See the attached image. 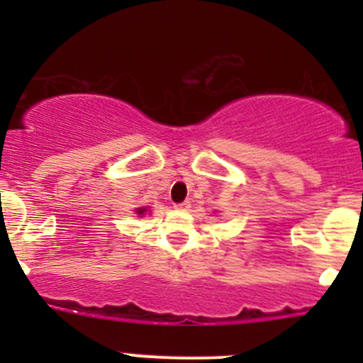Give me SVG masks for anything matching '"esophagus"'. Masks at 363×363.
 Instances as JSON below:
<instances>
[{
	"instance_id": "1",
	"label": "esophagus",
	"mask_w": 363,
	"mask_h": 363,
	"mask_svg": "<svg viewBox=\"0 0 363 363\" xmlns=\"http://www.w3.org/2000/svg\"><path fill=\"white\" fill-rule=\"evenodd\" d=\"M174 207H175V208H181V211H186V208L189 207V202H181V203H175Z\"/></svg>"
}]
</instances>
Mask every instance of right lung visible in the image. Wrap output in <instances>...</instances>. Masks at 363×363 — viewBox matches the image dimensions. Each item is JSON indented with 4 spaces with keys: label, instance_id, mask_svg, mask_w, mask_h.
I'll return each mask as SVG.
<instances>
[{
    "label": "right lung",
    "instance_id": "obj_1",
    "mask_svg": "<svg viewBox=\"0 0 363 363\" xmlns=\"http://www.w3.org/2000/svg\"><path fill=\"white\" fill-rule=\"evenodd\" d=\"M144 212H145V208H138L137 214H144Z\"/></svg>",
    "mask_w": 363,
    "mask_h": 363
}]
</instances>
